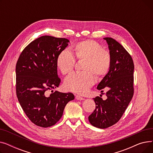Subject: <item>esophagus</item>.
Instances as JSON below:
<instances>
[{
    "mask_svg": "<svg viewBox=\"0 0 153 153\" xmlns=\"http://www.w3.org/2000/svg\"><path fill=\"white\" fill-rule=\"evenodd\" d=\"M76 99L78 100H84V98L81 97L80 95H76Z\"/></svg>",
    "mask_w": 153,
    "mask_h": 153,
    "instance_id": "34e87169",
    "label": "esophagus"
}]
</instances>
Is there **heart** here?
Wrapping results in <instances>:
<instances>
[{"label": "heart", "mask_w": 153, "mask_h": 153, "mask_svg": "<svg viewBox=\"0 0 153 153\" xmlns=\"http://www.w3.org/2000/svg\"><path fill=\"white\" fill-rule=\"evenodd\" d=\"M76 58L85 59L83 69L69 75L64 81V87L71 92L84 94L95 82V76L99 78L105 76L110 70L111 58L110 53L94 40L79 42L73 47ZM76 59L68 50L61 51L56 59V65L62 74H67L73 69Z\"/></svg>", "instance_id": "heart-1"}]
</instances>
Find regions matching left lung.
I'll return each mask as SVG.
<instances>
[{
  "mask_svg": "<svg viewBox=\"0 0 153 153\" xmlns=\"http://www.w3.org/2000/svg\"><path fill=\"white\" fill-rule=\"evenodd\" d=\"M108 45L111 58L108 73L97 85V89L107 90V99L94 98L95 109L89 117L92 125L107 128L117 123L133 97L134 64L130 54L123 46L111 38H103Z\"/></svg>",
  "mask_w": 153,
  "mask_h": 153,
  "instance_id": "left-lung-1",
  "label": "left lung"
}]
</instances>
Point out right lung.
Returning <instances> with one entry per match:
<instances>
[{
  "label": "right lung",
  "instance_id": "add662e5",
  "mask_svg": "<svg viewBox=\"0 0 153 153\" xmlns=\"http://www.w3.org/2000/svg\"><path fill=\"white\" fill-rule=\"evenodd\" d=\"M69 42L66 38L42 36L25 47L16 64L19 102L28 118L37 126L47 128L55 125L66 104L74 99L71 92L56 91L47 94V91L59 85L56 59Z\"/></svg>",
  "mask_w": 153,
  "mask_h": 153
}]
</instances>
